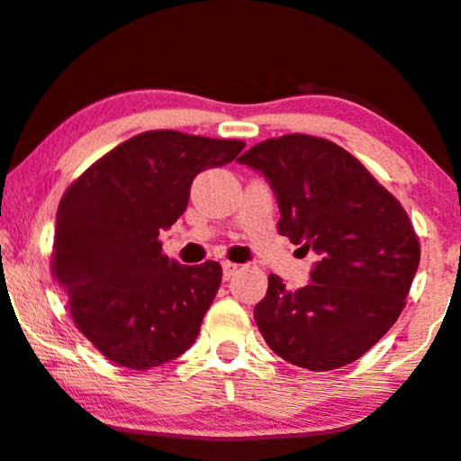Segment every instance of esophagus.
<instances>
[{
	"label": "esophagus",
	"instance_id": "esophagus-1",
	"mask_svg": "<svg viewBox=\"0 0 461 461\" xmlns=\"http://www.w3.org/2000/svg\"><path fill=\"white\" fill-rule=\"evenodd\" d=\"M238 272V266L236 263H231V261H223V278L225 280H230L231 276H234Z\"/></svg>",
	"mask_w": 461,
	"mask_h": 461
}]
</instances>
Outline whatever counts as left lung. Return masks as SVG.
<instances>
[{"label":"left lung","instance_id":"8db88e82","mask_svg":"<svg viewBox=\"0 0 461 461\" xmlns=\"http://www.w3.org/2000/svg\"><path fill=\"white\" fill-rule=\"evenodd\" d=\"M238 162L259 170L280 208L278 234L318 259L310 285L286 291L269 274L255 305L263 339L310 371L346 366L398 321L420 266L409 214L363 164L333 140L285 134Z\"/></svg>","mask_w":461,"mask_h":461}]
</instances>
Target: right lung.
<instances>
[{
	"label": "right lung",
	"mask_w": 461,
	"mask_h": 461,
	"mask_svg": "<svg viewBox=\"0 0 461 461\" xmlns=\"http://www.w3.org/2000/svg\"><path fill=\"white\" fill-rule=\"evenodd\" d=\"M242 149V140L140 132L67 187L52 274L77 330L112 363L145 371L192 348L223 269L168 259L158 236L185 212L195 175Z\"/></svg>",
	"instance_id": "right-lung-1"
}]
</instances>
